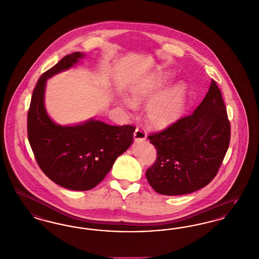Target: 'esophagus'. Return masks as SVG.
<instances>
[{
	"mask_svg": "<svg viewBox=\"0 0 259 259\" xmlns=\"http://www.w3.org/2000/svg\"><path fill=\"white\" fill-rule=\"evenodd\" d=\"M134 136H135V140H145L147 136L146 132L139 127H136L135 133H134Z\"/></svg>",
	"mask_w": 259,
	"mask_h": 259,
	"instance_id": "esophagus-1",
	"label": "esophagus"
}]
</instances>
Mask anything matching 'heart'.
<instances>
[{"mask_svg":"<svg viewBox=\"0 0 259 259\" xmlns=\"http://www.w3.org/2000/svg\"><path fill=\"white\" fill-rule=\"evenodd\" d=\"M166 80L165 72H158L135 82L127 90V100L134 106L150 101L147 105V120L159 128L168 126L179 118L187 98V86L183 83L160 93L156 97Z\"/></svg>","mask_w":259,"mask_h":259,"instance_id":"1","label":"heart"}]
</instances>
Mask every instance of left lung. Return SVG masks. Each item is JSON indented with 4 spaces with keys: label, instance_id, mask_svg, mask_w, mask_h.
<instances>
[{
    "label": "left lung",
    "instance_id": "1",
    "mask_svg": "<svg viewBox=\"0 0 259 259\" xmlns=\"http://www.w3.org/2000/svg\"><path fill=\"white\" fill-rule=\"evenodd\" d=\"M157 149L147 169L150 186L163 195L198 191L214 179L230 142V123L222 92L211 86L194 112L148 136Z\"/></svg>",
    "mask_w": 259,
    "mask_h": 259
}]
</instances>
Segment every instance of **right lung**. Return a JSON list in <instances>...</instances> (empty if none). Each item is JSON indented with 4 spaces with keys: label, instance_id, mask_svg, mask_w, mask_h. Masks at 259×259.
<instances>
[{
    "label": "right lung",
    "instance_id": "add662e5",
    "mask_svg": "<svg viewBox=\"0 0 259 259\" xmlns=\"http://www.w3.org/2000/svg\"><path fill=\"white\" fill-rule=\"evenodd\" d=\"M83 57L81 52L71 53L42 73L32 95L27 123L38 166L50 180L71 191H89L99 185L116 158L132 145L135 131L131 124L110 125L94 119L69 126L50 119L45 107L46 80Z\"/></svg>",
    "mask_w": 259,
    "mask_h": 259
}]
</instances>
